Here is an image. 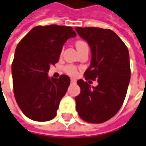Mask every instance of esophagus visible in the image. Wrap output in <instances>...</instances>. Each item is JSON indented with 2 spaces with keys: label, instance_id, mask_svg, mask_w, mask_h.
I'll return each mask as SVG.
<instances>
[{
  "label": "esophagus",
  "instance_id": "obj_1",
  "mask_svg": "<svg viewBox=\"0 0 146 146\" xmlns=\"http://www.w3.org/2000/svg\"><path fill=\"white\" fill-rule=\"evenodd\" d=\"M71 83H72V84H75V83H76V80H74V79H71Z\"/></svg>",
  "mask_w": 146,
  "mask_h": 146
}]
</instances>
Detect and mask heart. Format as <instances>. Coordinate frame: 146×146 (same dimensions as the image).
<instances>
[{"label":"heart","mask_w":146,"mask_h":146,"mask_svg":"<svg viewBox=\"0 0 146 146\" xmlns=\"http://www.w3.org/2000/svg\"><path fill=\"white\" fill-rule=\"evenodd\" d=\"M75 45H76V48H77V50H80L83 47L88 46L84 40H77L76 43H75ZM64 71L68 75L71 76V77H76L77 75V68L73 65H65V67H64Z\"/></svg>","instance_id":"1"}]
</instances>
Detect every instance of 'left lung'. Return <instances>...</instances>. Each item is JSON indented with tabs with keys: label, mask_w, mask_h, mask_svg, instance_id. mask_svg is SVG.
I'll list each match as a JSON object with an SVG mask.
<instances>
[{
	"label": "left lung",
	"mask_w": 146,
	"mask_h": 146,
	"mask_svg": "<svg viewBox=\"0 0 146 146\" xmlns=\"http://www.w3.org/2000/svg\"><path fill=\"white\" fill-rule=\"evenodd\" d=\"M76 31L91 48V63L85 78L98 83L91 87L81 79L77 81L81 93L75 98L76 110L87 122L103 123L118 112L125 101L131 74L129 50L110 29L77 27Z\"/></svg>",
	"instance_id": "obj_1"
}]
</instances>
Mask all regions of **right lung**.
Listing matches in <instances>:
<instances>
[{
  "mask_svg": "<svg viewBox=\"0 0 146 146\" xmlns=\"http://www.w3.org/2000/svg\"><path fill=\"white\" fill-rule=\"evenodd\" d=\"M77 34L72 27L50 25L32 29L17 44L12 64L16 102L29 118L47 121L56 115L70 84L67 75L49 78L50 65L58 62L63 44Z\"/></svg>",
  "mask_w": 146,
  "mask_h": 146,
  "instance_id": "add662e5",
  "label": "right lung"
}]
</instances>
